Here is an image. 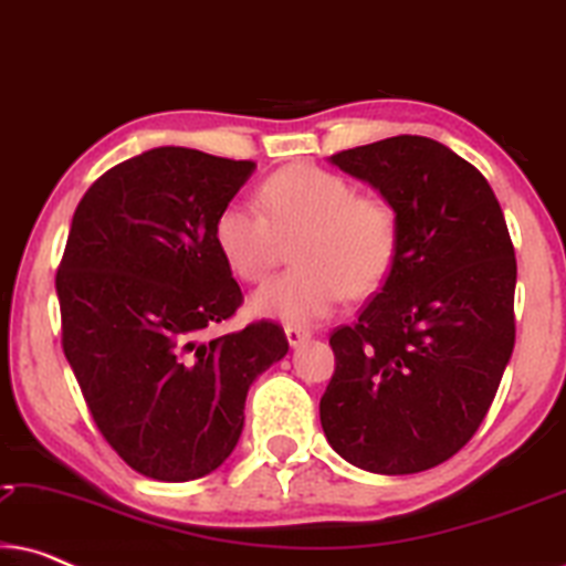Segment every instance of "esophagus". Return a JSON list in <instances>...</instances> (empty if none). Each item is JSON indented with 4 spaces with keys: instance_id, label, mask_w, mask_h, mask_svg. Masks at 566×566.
<instances>
[{
    "instance_id": "esophagus-1",
    "label": "esophagus",
    "mask_w": 566,
    "mask_h": 566,
    "mask_svg": "<svg viewBox=\"0 0 566 566\" xmlns=\"http://www.w3.org/2000/svg\"><path fill=\"white\" fill-rule=\"evenodd\" d=\"M285 337H289L291 347H301L304 343H308V339H312V332L301 329V327H285Z\"/></svg>"
}]
</instances>
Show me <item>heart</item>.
Returning a JSON list of instances; mask_svg holds the SVG:
<instances>
[{
  "label": "heart",
  "mask_w": 566,
  "mask_h": 566,
  "mask_svg": "<svg viewBox=\"0 0 566 566\" xmlns=\"http://www.w3.org/2000/svg\"><path fill=\"white\" fill-rule=\"evenodd\" d=\"M260 206L234 200L216 219V244L231 273L260 283L273 273L283 242L296 268L254 291V314L308 327L355 293H368L389 275L397 254V213L381 198L355 196L350 180L314 165L270 175Z\"/></svg>",
  "instance_id": "b5f03b06"
}]
</instances>
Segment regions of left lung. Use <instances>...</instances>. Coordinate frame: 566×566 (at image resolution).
Here are the masks:
<instances>
[{
  "mask_svg": "<svg viewBox=\"0 0 566 566\" xmlns=\"http://www.w3.org/2000/svg\"><path fill=\"white\" fill-rule=\"evenodd\" d=\"M397 213L384 289L329 345L319 417L329 446L370 474H417L482 424L515 345V250L490 182L424 136L329 157Z\"/></svg>",
  "mask_w": 566,
  "mask_h": 566,
  "instance_id": "8db88e82",
  "label": "left lung"
}]
</instances>
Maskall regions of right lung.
<instances>
[{
	"instance_id": "right-lung-1",
	"label": "right lung",
	"mask_w": 566,
	"mask_h": 566,
	"mask_svg": "<svg viewBox=\"0 0 566 566\" xmlns=\"http://www.w3.org/2000/svg\"><path fill=\"white\" fill-rule=\"evenodd\" d=\"M254 169L159 146L107 169L69 229L56 275L64 355L107 443L159 482L219 469L252 381L289 353L273 322L206 339L242 304L216 219Z\"/></svg>"
}]
</instances>
